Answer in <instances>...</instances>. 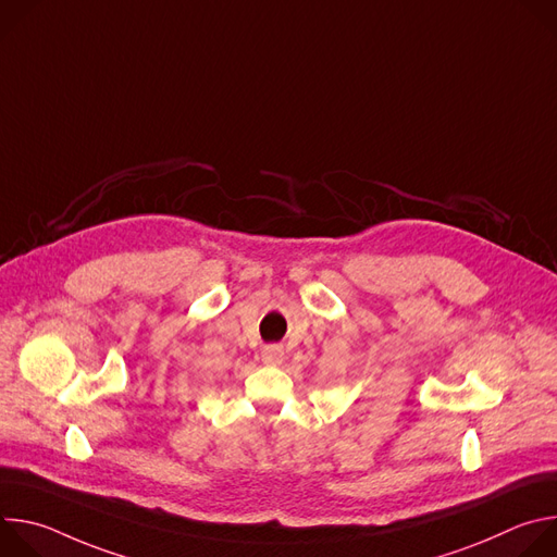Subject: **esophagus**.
<instances>
[{"label":"esophagus","mask_w":557,"mask_h":557,"mask_svg":"<svg viewBox=\"0 0 557 557\" xmlns=\"http://www.w3.org/2000/svg\"><path fill=\"white\" fill-rule=\"evenodd\" d=\"M282 359H284V350H282V346L271 344V346H264V348H262V361H264V363H269V366H277V363H282Z\"/></svg>","instance_id":"esophagus-1"}]
</instances>
